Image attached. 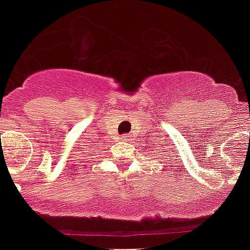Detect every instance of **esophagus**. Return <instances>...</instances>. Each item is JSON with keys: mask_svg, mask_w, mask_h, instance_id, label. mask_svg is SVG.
Wrapping results in <instances>:
<instances>
[{"mask_svg": "<svg viewBox=\"0 0 250 250\" xmlns=\"http://www.w3.org/2000/svg\"><path fill=\"white\" fill-rule=\"evenodd\" d=\"M122 140H123V142H128V140H131V139L128 135H122Z\"/></svg>", "mask_w": 250, "mask_h": 250, "instance_id": "esophagus-1", "label": "esophagus"}]
</instances>
